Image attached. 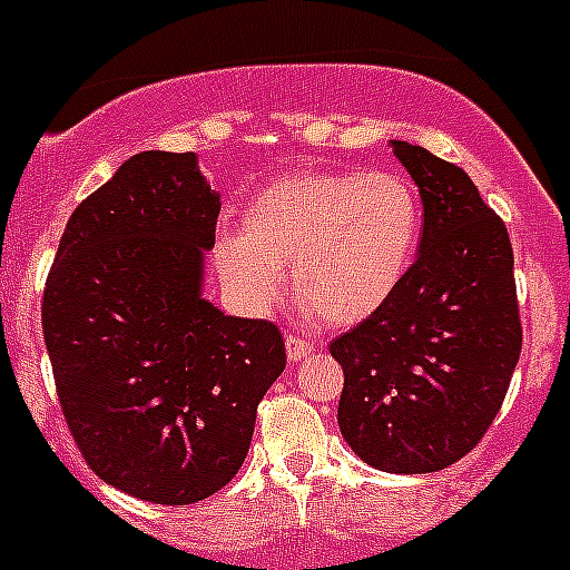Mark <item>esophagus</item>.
<instances>
[{
	"label": "esophagus",
	"mask_w": 570,
	"mask_h": 570,
	"mask_svg": "<svg viewBox=\"0 0 570 570\" xmlns=\"http://www.w3.org/2000/svg\"><path fill=\"white\" fill-rule=\"evenodd\" d=\"M285 351H288L291 362H302L314 354V345H311L308 340H302V336H288V340H285Z\"/></svg>",
	"instance_id": "esophagus-1"
}]
</instances>
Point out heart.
<instances>
[{"label":"heart","mask_w":570,"mask_h":570,"mask_svg":"<svg viewBox=\"0 0 570 570\" xmlns=\"http://www.w3.org/2000/svg\"><path fill=\"white\" fill-rule=\"evenodd\" d=\"M422 236L416 185L396 170H305L250 196L242 234L219 236L216 271L250 314H268L285 271L311 314L371 320L400 291Z\"/></svg>","instance_id":"1"}]
</instances>
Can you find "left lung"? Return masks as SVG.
I'll return each mask as SVG.
<instances>
[{
	"label": "left lung",
	"mask_w": 570,
	"mask_h": 570,
	"mask_svg": "<svg viewBox=\"0 0 570 570\" xmlns=\"http://www.w3.org/2000/svg\"><path fill=\"white\" fill-rule=\"evenodd\" d=\"M391 150L420 188V256L385 308L331 342L336 420L371 468L431 473L482 440L508 394L522 347L513 250L465 170L400 139Z\"/></svg>",
	"instance_id": "1"
}]
</instances>
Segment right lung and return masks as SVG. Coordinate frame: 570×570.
<instances>
[{
    "label": "right lung",
    "instance_id": "add662e5",
    "mask_svg": "<svg viewBox=\"0 0 570 570\" xmlns=\"http://www.w3.org/2000/svg\"><path fill=\"white\" fill-rule=\"evenodd\" d=\"M219 194L196 154L130 156L68 219L42 331L70 434L99 480L190 505L234 480L285 371L274 322L205 299Z\"/></svg>",
    "mask_w": 570,
    "mask_h": 570
}]
</instances>
